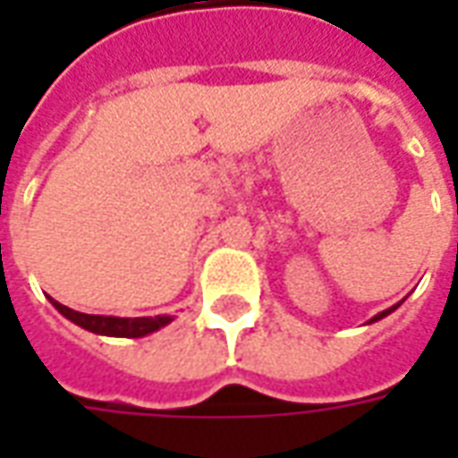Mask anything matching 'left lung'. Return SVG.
Segmentation results:
<instances>
[{
	"mask_svg": "<svg viewBox=\"0 0 458 458\" xmlns=\"http://www.w3.org/2000/svg\"><path fill=\"white\" fill-rule=\"evenodd\" d=\"M394 309L397 307H390V309H385V311H380V314H377V317L373 318V321H377V318H383V317H387V314H390V311H394Z\"/></svg>",
	"mask_w": 458,
	"mask_h": 458,
	"instance_id": "left-lung-1",
	"label": "left lung"
}]
</instances>
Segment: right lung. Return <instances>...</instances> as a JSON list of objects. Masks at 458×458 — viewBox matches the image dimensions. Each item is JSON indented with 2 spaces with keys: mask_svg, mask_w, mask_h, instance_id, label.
Instances as JSON below:
<instances>
[{
  "mask_svg": "<svg viewBox=\"0 0 458 458\" xmlns=\"http://www.w3.org/2000/svg\"><path fill=\"white\" fill-rule=\"evenodd\" d=\"M54 301V307L64 314L65 318H71L73 324L81 328H88L93 334L100 336H120V338H140L147 336L151 331H159L161 327H166L171 317H140V318H117V317H95V314H81L73 309L64 307L61 301Z\"/></svg>",
  "mask_w": 458,
  "mask_h": 458,
  "instance_id": "right-lung-1",
  "label": "right lung"
}]
</instances>
